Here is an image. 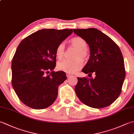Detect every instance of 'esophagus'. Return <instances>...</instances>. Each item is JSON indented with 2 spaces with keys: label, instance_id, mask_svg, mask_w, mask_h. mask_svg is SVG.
Segmentation results:
<instances>
[{
  "label": "esophagus",
  "instance_id": "34e87169",
  "mask_svg": "<svg viewBox=\"0 0 134 134\" xmlns=\"http://www.w3.org/2000/svg\"><path fill=\"white\" fill-rule=\"evenodd\" d=\"M66 76H67V78H70V77H71V75L69 74H66Z\"/></svg>",
  "mask_w": 134,
  "mask_h": 134
}]
</instances>
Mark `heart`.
<instances>
[{
	"instance_id": "heart-1",
	"label": "heart",
	"mask_w": 134,
	"mask_h": 134,
	"mask_svg": "<svg viewBox=\"0 0 134 134\" xmlns=\"http://www.w3.org/2000/svg\"><path fill=\"white\" fill-rule=\"evenodd\" d=\"M71 43L78 49L76 58H80L85 59L87 56V43L85 40L81 37H75L71 40ZM64 44L60 43L56 47L55 53L56 56L59 59H61L64 55ZM83 66V63L80 59L76 60H63L59 62L57 65V69L68 74H74L80 70Z\"/></svg>"
}]
</instances>
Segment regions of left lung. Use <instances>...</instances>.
Here are the masks:
<instances>
[{"instance_id": "obj_1", "label": "left lung", "mask_w": 134, "mask_h": 134, "mask_svg": "<svg viewBox=\"0 0 134 134\" xmlns=\"http://www.w3.org/2000/svg\"><path fill=\"white\" fill-rule=\"evenodd\" d=\"M74 32L89 45L90 55L82 72L93 73L95 78H78L76 94L85 105L102 108L112 104L120 96L126 76L120 48L105 34L95 28L76 29Z\"/></svg>"}]
</instances>
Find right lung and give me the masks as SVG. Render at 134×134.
<instances>
[{
  "mask_svg": "<svg viewBox=\"0 0 134 134\" xmlns=\"http://www.w3.org/2000/svg\"><path fill=\"white\" fill-rule=\"evenodd\" d=\"M72 32L43 29L25 38L17 47L11 63V82L17 96L27 107L42 109L56 100L59 86L67 79L64 71H53L56 48Z\"/></svg>",
  "mask_w": 134,
  "mask_h": 134,
  "instance_id": "obj_1",
  "label": "right lung"
}]
</instances>
